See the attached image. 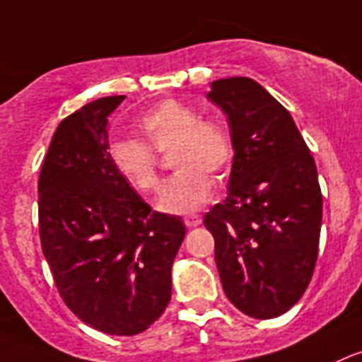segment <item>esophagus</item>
<instances>
[{"label":"esophagus","instance_id":"esophagus-1","mask_svg":"<svg viewBox=\"0 0 362 362\" xmlns=\"http://www.w3.org/2000/svg\"><path fill=\"white\" fill-rule=\"evenodd\" d=\"M184 223H185V227H189V228L198 227V225H202V218H200V216H194V214L185 216Z\"/></svg>","mask_w":362,"mask_h":362}]
</instances>
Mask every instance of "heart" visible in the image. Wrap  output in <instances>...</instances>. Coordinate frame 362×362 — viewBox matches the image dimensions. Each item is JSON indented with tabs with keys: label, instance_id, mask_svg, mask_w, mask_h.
Instances as JSON below:
<instances>
[{
	"label": "heart",
	"instance_id": "1",
	"mask_svg": "<svg viewBox=\"0 0 362 362\" xmlns=\"http://www.w3.org/2000/svg\"><path fill=\"white\" fill-rule=\"evenodd\" d=\"M144 141L121 137L110 143L114 168L134 191L150 194L158 185L156 151H170L171 164L178 170L162 185L157 198L158 211L165 214H191L209 202L212 178L228 170L234 144L227 127L216 119H202L192 105L164 100L139 119Z\"/></svg>",
	"mask_w": 362,
	"mask_h": 362
}]
</instances>
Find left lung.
<instances>
[{"instance_id": "1", "label": "left lung", "mask_w": 362, "mask_h": 362, "mask_svg": "<svg viewBox=\"0 0 362 362\" xmlns=\"http://www.w3.org/2000/svg\"><path fill=\"white\" fill-rule=\"evenodd\" d=\"M234 144L228 192L204 218L223 291L246 316L276 318L305 293L318 257V171L291 114L255 80L211 83Z\"/></svg>"}]
</instances>
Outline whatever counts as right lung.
<instances>
[{
	"label": "right lung",
	"instance_id": "1",
	"mask_svg": "<svg viewBox=\"0 0 362 362\" xmlns=\"http://www.w3.org/2000/svg\"><path fill=\"white\" fill-rule=\"evenodd\" d=\"M124 96L83 105L57 127L39 177L42 253L66 305L110 336H134L171 300V266L185 238L121 178L109 119Z\"/></svg>",
	"mask_w": 362,
	"mask_h": 362
}]
</instances>
